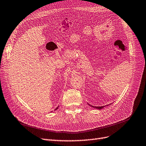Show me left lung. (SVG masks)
<instances>
[{
  "mask_svg": "<svg viewBox=\"0 0 146 146\" xmlns=\"http://www.w3.org/2000/svg\"><path fill=\"white\" fill-rule=\"evenodd\" d=\"M90 106H92V107H93V108H95V109H102L104 107H105V106H101V107H96V106H92V105H90V104H88Z\"/></svg>",
  "mask_w": 146,
  "mask_h": 146,
  "instance_id": "1",
  "label": "left lung"
}]
</instances>
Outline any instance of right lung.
Here are the masks:
<instances>
[{"label":"right lung","instance_id":"add662e5","mask_svg":"<svg viewBox=\"0 0 146 146\" xmlns=\"http://www.w3.org/2000/svg\"><path fill=\"white\" fill-rule=\"evenodd\" d=\"M58 108H56V109H55V110H56V109H58Z\"/></svg>","mask_w":146,"mask_h":146}]
</instances>
